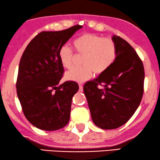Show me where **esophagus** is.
Here are the masks:
<instances>
[{
	"label": "esophagus",
	"instance_id": "esophagus-1",
	"mask_svg": "<svg viewBox=\"0 0 160 160\" xmlns=\"http://www.w3.org/2000/svg\"><path fill=\"white\" fill-rule=\"evenodd\" d=\"M78 86H79V90L80 91H82L83 90V84H78Z\"/></svg>",
	"mask_w": 160,
	"mask_h": 160
}]
</instances>
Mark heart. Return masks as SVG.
I'll use <instances>...</instances> for the list:
<instances>
[{
    "label": "heart",
    "mask_w": 160,
    "mask_h": 160,
    "mask_svg": "<svg viewBox=\"0 0 160 160\" xmlns=\"http://www.w3.org/2000/svg\"><path fill=\"white\" fill-rule=\"evenodd\" d=\"M74 49L78 53L83 54L82 64L79 68H73L65 73V78L76 82L88 80L92 75L100 74L111 66L117 58V50L112 39L102 38L94 34H84L73 41ZM73 50L64 46L59 51V58L65 68L73 65Z\"/></svg>",
    "instance_id": "obj_1"
}]
</instances>
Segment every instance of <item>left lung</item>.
Listing matches in <instances>:
<instances>
[{"label": "left lung", "mask_w": 160, "mask_h": 160, "mask_svg": "<svg viewBox=\"0 0 160 160\" xmlns=\"http://www.w3.org/2000/svg\"><path fill=\"white\" fill-rule=\"evenodd\" d=\"M117 58L111 66L84 86L92 119L98 128L112 130L126 123L141 103L145 73L135 49L123 38L113 36ZM98 85L104 87L99 89Z\"/></svg>", "instance_id": "left-lung-1"}]
</instances>
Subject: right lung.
I'll list each match as a JSON object with an SVG mask.
<instances>
[{
  "label": "right lung",
  "mask_w": 160,
  "mask_h": 160,
  "mask_svg": "<svg viewBox=\"0 0 160 160\" xmlns=\"http://www.w3.org/2000/svg\"><path fill=\"white\" fill-rule=\"evenodd\" d=\"M82 28L75 25L61 31L41 32L23 52L17 93L26 119L37 128L53 131L68 123L72 98L78 85L71 81L59 84L64 73L59 51Z\"/></svg>",
  "instance_id": "right-lung-1"
}]
</instances>
